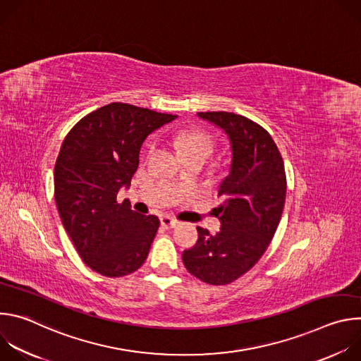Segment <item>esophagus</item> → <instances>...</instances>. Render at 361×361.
I'll return each mask as SVG.
<instances>
[{
	"label": "esophagus",
	"instance_id": "obj_1",
	"mask_svg": "<svg viewBox=\"0 0 361 361\" xmlns=\"http://www.w3.org/2000/svg\"><path fill=\"white\" fill-rule=\"evenodd\" d=\"M178 224V221L170 216H163L161 217V226L166 228H174Z\"/></svg>",
	"mask_w": 361,
	"mask_h": 361
}]
</instances>
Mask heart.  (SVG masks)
Instances as JSON below:
<instances>
[{
    "label": "heart",
    "mask_w": 361,
    "mask_h": 361,
    "mask_svg": "<svg viewBox=\"0 0 361 361\" xmlns=\"http://www.w3.org/2000/svg\"><path fill=\"white\" fill-rule=\"evenodd\" d=\"M177 138H178L181 154L188 152V151H204L210 156L213 151L212 138L202 131H198V130L181 131Z\"/></svg>",
    "instance_id": "b5f03b06"
}]
</instances>
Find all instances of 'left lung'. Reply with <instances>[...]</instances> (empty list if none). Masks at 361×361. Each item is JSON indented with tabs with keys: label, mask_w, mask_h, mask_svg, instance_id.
Wrapping results in <instances>:
<instances>
[{
	"label": "left lung",
	"mask_w": 361,
	"mask_h": 361,
	"mask_svg": "<svg viewBox=\"0 0 361 361\" xmlns=\"http://www.w3.org/2000/svg\"><path fill=\"white\" fill-rule=\"evenodd\" d=\"M197 116L227 134L231 164L219 188L221 228L213 235L197 227L198 240L183 252V263L201 281L224 286L254 267L270 245L284 209L286 171L276 142L262 126L227 111Z\"/></svg>",
	"instance_id": "left-lung-1"
}]
</instances>
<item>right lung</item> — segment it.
Wrapping results in <instances>:
<instances>
[{
	"label": "right lung",
	"mask_w": 361,
	"mask_h": 361,
	"mask_svg": "<svg viewBox=\"0 0 361 361\" xmlns=\"http://www.w3.org/2000/svg\"><path fill=\"white\" fill-rule=\"evenodd\" d=\"M177 116L111 102L81 118L63 141L54 167V197L82 262L106 277H123L145 262L160 220L117 202L138 169L140 148Z\"/></svg>",
	"instance_id": "1"
}]
</instances>
